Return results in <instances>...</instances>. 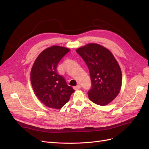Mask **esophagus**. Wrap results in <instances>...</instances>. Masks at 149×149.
<instances>
[{"label":"esophagus","instance_id":"obj_1","mask_svg":"<svg viewBox=\"0 0 149 149\" xmlns=\"http://www.w3.org/2000/svg\"><path fill=\"white\" fill-rule=\"evenodd\" d=\"M73 88L75 89V90H78L81 88V86L80 85H78V86H74Z\"/></svg>","mask_w":149,"mask_h":149}]
</instances>
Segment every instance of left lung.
<instances>
[{"label": "left lung", "instance_id": "obj_1", "mask_svg": "<svg viewBox=\"0 0 149 149\" xmlns=\"http://www.w3.org/2000/svg\"><path fill=\"white\" fill-rule=\"evenodd\" d=\"M76 52L89 71L91 88L88 93L89 99L97 105H107L118 95L121 88L122 73L118 61L109 49L99 44H88Z\"/></svg>", "mask_w": 149, "mask_h": 149}]
</instances>
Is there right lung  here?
I'll return each instance as SVG.
<instances>
[{
	"mask_svg": "<svg viewBox=\"0 0 149 149\" xmlns=\"http://www.w3.org/2000/svg\"><path fill=\"white\" fill-rule=\"evenodd\" d=\"M69 52L70 49L60 46L48 48L38 56L31 70V83L36 96L53 109H61L74 92L57 71L58 63Z\"/></svg>",
	"mask_w": 149,
	"mask_h": 149,
	"instance_id": "right-lung-1",
	"label": "right lung"
}]
</instances>
